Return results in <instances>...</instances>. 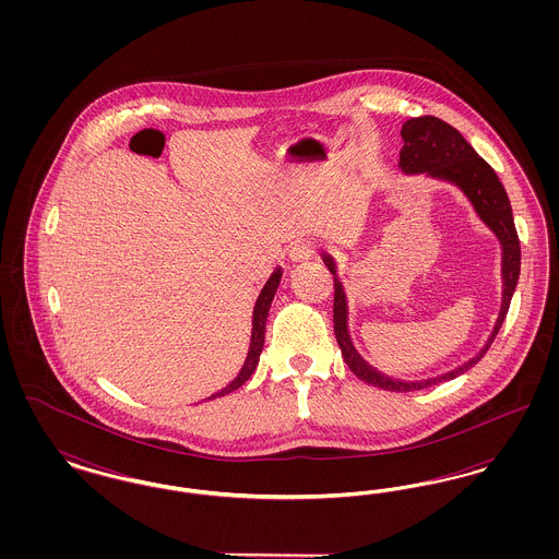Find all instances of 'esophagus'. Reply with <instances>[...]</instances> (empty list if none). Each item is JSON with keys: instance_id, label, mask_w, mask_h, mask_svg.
Returning a JSON list of instances; mask_svg holds the SVG:
<instances>
[{"instance_id": "obj_1", "label": "esophagus", "mask_w": 559, "mask_h": 559, "mask_svg": "<svg viewBox=\"0 0 559 559\" xmlns=\"http://www.w3.org/2000/svg\"><path fill=\"white\" fill-rule=\"evenodd\" d=\"M314 253H317V249H314L310 242H297V245L293 247L289 255H292L293 262H304V260L314 258Z\"/></svg>"}]
</instances>
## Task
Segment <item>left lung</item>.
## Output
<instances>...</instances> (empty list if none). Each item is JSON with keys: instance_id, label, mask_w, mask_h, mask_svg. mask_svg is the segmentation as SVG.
Wrapping results in <instances>:
<instances>
[{"instance_id": "8db88e82", "label": "left lung", "mask_w": 559, "mask_h": 559, "mask_svg": "<svg viewBox=\"0 0 559 559\" xmlns=\"http://www.w3.org/2000/svg\"><path fill=\"white\" fill-rule=\"evenodd\" d=\"M400 135L404 142V146L400 151V169L408 176L427 174L429 178L444 180V182H451L454 187L461 188L463 194L474 205L479 219L497 235V239L501 242V249H503V267H501V272H503V304H501L499 319L495 322V329H492L488 342L472 360L463 362L461 367H456L452 371L438 374V377H429L424 381L392 379L383 372L374 371L360 358V354L356 352V347L349 340V333H347V301L344 285L340 283L333 258L322 253V260L331 270L333 281H335V299H333L335 337L342 347V356H344L349 371L354 372L358 379L371 383L374 388L388 390V392H413V390H426L431 385H438L442 381H451L454 377L469 371L474 365H478V360H481L486 349L495 342V337L506 320L511 297H513L518 278H520L522 253H520V239L515 233L513 213H511V203H509L506 188L501 185L499 176L495 174V169L479 157L478 153L474 151V146L461 135L459 130H454L452 126L438 117L426 115V117L408 119L402 126Z\"/></svg>"}]
</instances>
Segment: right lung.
<instances>
[{"instance_id":"right-lung-1","label":"right lung","mask_w":559,"mask_h":559,"mask_svg":"<svg viewBox=\"0 0 559 559\" xmlns=\"http://www.w3.org/2000/svg\"><path fill=\"white\" fill-rule=\"evenodd\" d=\"M281 276H283V272H281V267L267 278L266 285H264V289L260 293V297H258V301H255V308H253V331H251V346H249V352H247V360H245V365H242V369H240L239 374L235 377V381H230L224 390H219V392H215L213 396H210V400L217 399V396H226V394H230V392H235V390H239L240 385L253 374L255 371V367H258V362H260V354H262V347H264V335H266V320L267 312H270V306H272V299H274V293L278 289V283H281Z\"/></svg>"}]
</instances>
